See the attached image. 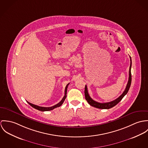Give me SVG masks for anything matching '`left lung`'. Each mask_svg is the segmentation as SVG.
Returning <instances> with one entry per match:
<instances>
[{
    "label": "left lung",
    "instance_id": "1",
    "mask_svg": "<svg viewBox=\"0 0 148 148\" xmlns=\"http://www.w3.org/2000/svg\"><path fill=\"white\" fill-rule=\"evenodd\" d=\"M130 60H131V65L130 67V71H129V79H128V82L127 84L126 88L124 90V91L123 92V93L118 98L115 99L114 100L110 101V102H108V103H99L95 100H94L92 99L91 98L88 92V90H87V86H85V88H84V95H85V98L86 100L87 101V102L88 103V104L90 105H91L92 107H94L95 108H99V109H110L111 108H112L113 107H114L116 106L117 103H119L121 99L124 98V97L127 94V92L129 91V89L130 88L131 84L132 81V75H131V66H132V60L131 57H130Z\"/></svg>",
    "mask_w": 148,
    "mask_h": 148
}]
</instances>
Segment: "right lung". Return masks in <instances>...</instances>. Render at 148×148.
<instances>
[{
    "label": "right lung",
    "instance_id": "1",
    "mask_svg": "<svg viewBox=\"0 0 148 148\" xmlns=\"http://www.w3.org/2000/svg\"><path fill=\"white\" fill-rule=\"evenodd\" d=\"M69 83H68L67 85H66V87H65V95L64 97V98H62V99L61 100L60 102H59L58 104L52 106V107H40V106H37V105H34L33 104H32L28 101H27L29 105H31L33 108L36 109V110H38V111H51L57 107H60L62 104L64 102L66 98V94H67V87H68V85H69Z\"/></svg>",
    "mask_w": 148,
    "mask_h": 148
}]
</instances>
